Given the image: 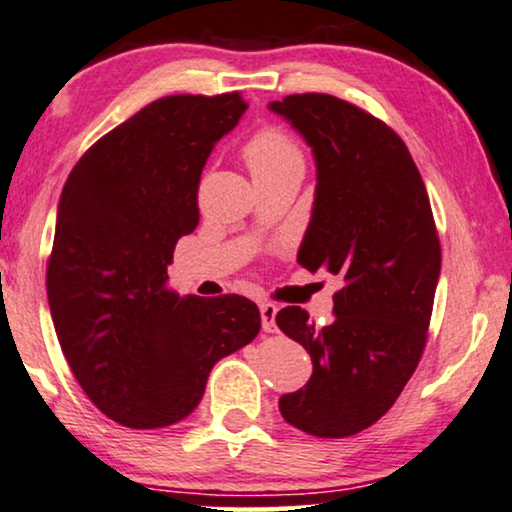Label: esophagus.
<instances>
[{"label": "esophagus", "mask_w": 512, "mask_h": 512, "mask_svg": "<svg viewBox=\"0 0 512 512\" xmlns=\"http://www.w3.org/2000/svg\"><path fill=\"white\" fill-rule=\"evenodd\" d=\"M259 313H262V329L266 334H273V331H278L276 327V313L278 308L273 304H262L259 306Z\"/></svg>", "instance_id": "obj_1"}]
</instances>
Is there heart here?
<instances>
[{
  "label": "heart",
  "instance_id": "heart-1",
  "mask_svg": "<svg viewBox=\"0 0 512 512\" xmlns=\"http://www.w3.org/2000/svg\"><path fill=\"white\" fill-rule=\"evenodd\" d=\"M243 160L253 176L271 174V171L285 167L304 169V155H301L299 143L283 127L257 129L243 146Z\"/></svg>",
  "mask_w": 512,
  "mask_h": 512
}]
</instances>
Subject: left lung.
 Listing matches in <instances>:
<instances>
[{
  "label": "left lung",
  "mask_w": 512,
  "mask_h": 512,
  "mask_svg": "<svg viewBox=\"0 0 512 512\" xmlns=\"http://www.w3.org/2000/svg\"><path fill=\"white\" fill-rule=\"evenodd\" d=\"M313 148L318 185L299 264L343 278L334 320L318 327L299 306L278 327L306 348L313 376L283 394L280 413L318 438L376 424L417 369L434 308L441 241L427 187L401 136L331 95L271 102Z\"/></svg>",
  "instance_id": "1"
}]
</instances>
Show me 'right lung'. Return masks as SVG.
I'll return each instance as SVG.
<instances>
[{"label": "right lung", "instance_id": "1", "mask_svg": "<svg viewBox=\"0 0 512 512\" xmlns=\"http://www.w3.org/2000/svg\"><path fill=\"white\" fill-rule=\"evenodd\" d=\"M246 109L239 92L157 99L85 150L64 183L50 315L78 385L129 429L181 422L215 362L259 334L250 299L167 287L178 239L199 225L204 164Z\"/></svg>", "mask_w": 512, "mask_h": 512}]
</instances>
